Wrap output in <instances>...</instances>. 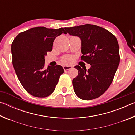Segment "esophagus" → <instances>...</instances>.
<instances>
[{"instance_id": "esophagus-1", "label": "esophagus", "mask_w": 135, "mask_h": 135, "mask_svg": "<svg viewBox=\"0 0 135 135\" xmlns=\"http://www.w3.org/2000/svg\"><path fill=\"white\" fill-rule=\"evenodd\" d=\"M72 68L71 66H63V69L64 71H67Z\"/></svg>"}]
</instances>
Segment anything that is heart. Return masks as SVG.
<instances>
[{
  "label": "heart",
  "mask_w": 135,
  "mask_h": 135,
  "mask_svg": "<svg viewBox=\"0 0 135 135\" xmlns=\"http://www.w3.org/2000/svg\"><path fill=\"white\" fill-rule=\"evenodd\" d=\"M73 61V58L72 57L67 56H65L61 59V62L64 65H69Z\"/></svg>",
  "instance_id": "heart-1"
}]
</instances>
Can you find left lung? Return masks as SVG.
I'll list each match as a JSON object with an SVG mask.
<instances>
[{
    "instance_id": "obj_1",
    "label": "left lung",
    "mask_w": 135,
    "mask_h": 135,
    "mask_svg": "<svg viewBox=\"0 0 135 135\" xmlns=\"http://www.w3.org/2000/svg\"><path fill=\"white\" fill-rule=\"evenodd\" d=\"M64 29L70 35L81 38V59L91 65L88 71L79 65L74 67L79 73L73 80L75 93L87 100L99 97L111 85L119 65L117 38L107 30L93 24Z\"/></svg>"
}]
</instances>
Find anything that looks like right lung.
Wrapping results in <instances>:
<instances>
[{
	"mask_svg": "<svg viewBox=\"0 0 135 135\" xmlns=\"http://www.w3.org/2000/svg\"><path fill=\"white\" fill-rule=\"evenodd\" d=\"M64 29L37 27L21 32L12 43V64L20 83L34 97H48L55 89L63 68L59 65L45 68V56L52 50L58 36Z\"/></svg>",
	"mask_w": 135,
	"mask_h": 135,
	"instance_id": "obj_1",
	"label": "right lung"
}]
</instances>
